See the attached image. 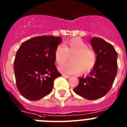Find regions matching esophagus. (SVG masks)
I'll return each instance as SVG.
<instances>
[{
	"instance_id": "1",
	"label": "esophagus",
	"mask_w": 127,
	"mask_h": 127,
	"mask_svg": "<svg viewBox=\"0 0 127 127\" xmlns=\"http://www.w3.org/2000/svg\"><path fill=\"white\" fill-rule=\"evenodd\" d=\"M62 76L66 78V79H69V78L70 77V76H69V75H65V74H63Z\"/></svg>"
}]
</instances>
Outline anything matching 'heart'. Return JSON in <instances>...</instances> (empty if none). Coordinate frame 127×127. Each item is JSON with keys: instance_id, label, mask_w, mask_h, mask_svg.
<instances>
[{"instance_id": "1", "label": "heart", "mask_w": 127, "mask_h": 127, "mask_svg": "<svg viewBox=\"0 0 127 127\" xmlns=\"http://www.w3.org/2000/svg\"><path fill=\"white\" fill-rule=\"evenodd\" d=\"M71 56L72 62L59 67L60 72L67 75L88 72L96 64L97 56L94 50L88 48V44L80 38H74L67 41L64 46L59 45L55 51V59L59 65L64 64Z\"/></svg>"}]
</instances>
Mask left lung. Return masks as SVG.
Returning <instances> with one entry per match:
<instances>
[{"label":"left lung","instance_id":"left-lung-1","mask_svg":"<svg viewBox=\"0 0 127 127\" xmlns=\"http://www.w3.org/2000/svg\"><path fill=\"white\" fill-rule=\"evenodd\" d=\"M91 45L97 55L95 67L73 90L77 95L89 100L105 96L110 91L117 73L118 54L113 46L100 38H91Z\"/></svg>","mask_w":127,"mask_h":127}]
</instances>
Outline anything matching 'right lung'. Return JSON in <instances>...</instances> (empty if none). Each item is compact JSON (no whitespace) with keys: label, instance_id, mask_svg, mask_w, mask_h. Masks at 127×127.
Returning a JSON list of instances; mask_svg holds the SVG:
<instances>
[{"label":"right lung","instance_id":"obj_1","mask_svg":"<svg viewBox=\"0 0 127 127\" xmlns=\"http://www.w3.org/2000/svg\"><path fill=\"white\" fill-rule=\"evenodd\" d=\"M62 39L40 36L21 44L14 62L16 86L21 95L38 101L52 92L53 81L61 76L55 65V51Z\"/></svg>","mask_w":127,"mask_h":127}]
</instances>
